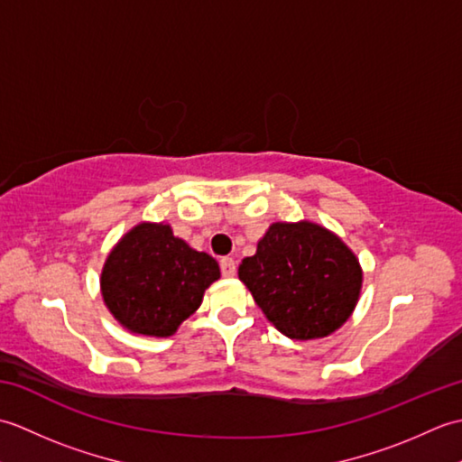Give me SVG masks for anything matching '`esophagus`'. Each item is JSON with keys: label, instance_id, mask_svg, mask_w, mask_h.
Here are the masks:
<instances>
[{"label": "esophagus", "instance_id": "obj_1", "mask_svg": "<svg viewBox=\"0 0 462 462\" xmlns=\"http://www.w3.org/2000/svg\"><path fill=\"white\" fill-rule=\"evenodd\" d=\"M220 268L224 278H234V273H236V262H234V258H222Z\"/></svg>", "mask_w": 462, "mask_h": 462}]
</instances>
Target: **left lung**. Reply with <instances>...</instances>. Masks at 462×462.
Listing matches in <instances>:
<instances>
[{"label":"left lung","instance_id":"8db88e82","mask_svg":"<svg viewBox=\"0 0 462 462\" xmlns=\"http://www.w3.org/2000/svg\"><path fill=\"white\" fill-rule=\"evenodd\" d=\"M263 316L283 336L321 339L356 310L363 270L336 232L310 220L273 222L238 268Z\"/></svg>","mask_w":462,"mask_h":462}]
</instances>
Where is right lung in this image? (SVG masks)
I'll use <instances>...</instances> for the list:
<instances>
[{"mask_svg":"<svg viewBox=\"0 0 462 462\" xmlns=\"http://www.w3.org/2000/svg\"><path fill=\"white\" fill-rule=\"evenodd\" d=\"M218 278V262L174 236L171 224L139 222L106 256L101 296L126 331L171 337Z\"/></svg>","mask_w":462,"mask_h":462,"instance_id":"right-lung-1","label":"right lung"}]
</instances>
